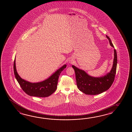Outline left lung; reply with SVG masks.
Masks as SVG:
<instances>
[{
    "label": "left lung",
    "mask_w": 132,
    "mask_h": 132,
    "mask_svg": "<svg viewBox=\"0 0 132 132\" xmlns=\"http://www.w3.org/2000/svg\"><path fill=\"white\" fill-rule=\"evenodd\" d=\"M110 44L114 47L110 37L106 35ZM117 54L114 49V59L112 69L110 73L102 77H93L89 76L84 71L79 69L74 65L72 67L75 71L77 86L79 90L88 95H97L106 91L111 86L115 79L117 66Z\"/></svg>",
    "instance_id": "left-lung-1"
}]
</instances>
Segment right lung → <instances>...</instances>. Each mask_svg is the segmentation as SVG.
<instances>
[{
  "mask_svg": "<svg viewBox=\"0 0 132 132\" xmlns=\"http://www.w3.org/2000/svg\"><path fill=\"white\" fill-rule=\"evenodd\" d=\"M66 67L67 65H64L44 81L31 83L26 81L20 77L16 70L15 59L14 63V76L22 90L29 95L42 98L48 97L56 91L59 75Z\"/></svg>",
  "mask_w": 132,
  "mask_h": 132,
  "instance_id": "right-lung-1",
  "label": "right lung"
}]
</instances>
